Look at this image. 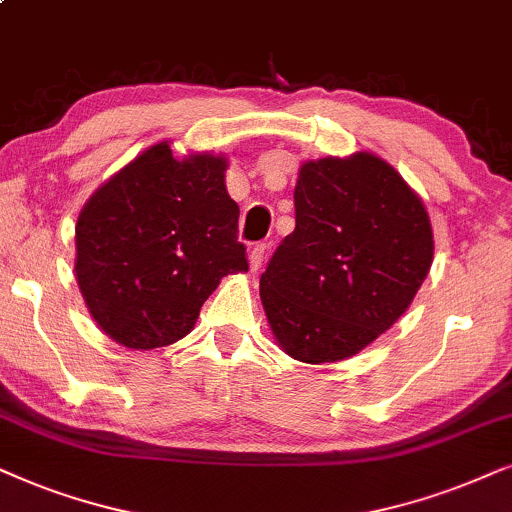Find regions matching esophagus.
I'll list each match as a JSON object with an SVG mask.
<instances>
[{
	"mask_svg": "<svg viewBox=\"0 0 512 512\" xmlns=\"http://www.w3.org/2000/svg\"><path fill=\"white\" fill-rule=\"evenodd\" d=\"M264 255H267V245H264V243H257L255 248H252V250L248 252V264H250V271H257V269L262 267Z\"/></svg>",
	"mask_w": 512,
	"mask_h": 512,
	"instance_id": "34e87169",
	"label": "esophagus"
}]
</instances>
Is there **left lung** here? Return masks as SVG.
Returning <instances> with one entry per match:
<instances>
[{"mask_svg":"<svg viewBox=\"0 0 512 512\" xmlns=\"http://www.w3.org/2000/svg\"><path fill=\"white\" fill-rule=\"evenodd\" d=\"M433 264L421 196L372 152L306 161L295 231L260 278L278 346L323 365L356 356L407 311Z\"/></svg>","mask_w":512,"mask_h":512,"instance_id":"obj_1","label":"left lung"}]
</instances>
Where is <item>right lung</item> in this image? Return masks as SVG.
Wrapping results in <instances>:
<instances>
[{
    "label": "right lung",
    "instance_id": "add662e5",
    "mask_svg": "<svg viewBox=\"0 0 512 512\" xmlns=\"http://www.w3.org/2000/svg\"><path fill=\"white\" fill-rule=\"evenodd\" d=\"M227 156L156 142L95 189L74 227V276L95 323L126 349L187 337L227 274L248 271Z\"/></svg>",
    "mask_w": 512,
    "mask_h": 512
}]
</instances>
